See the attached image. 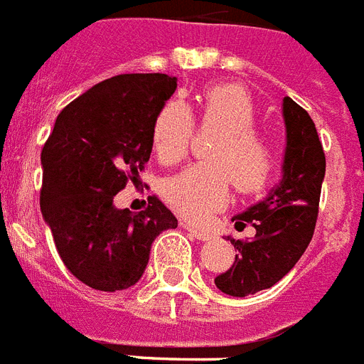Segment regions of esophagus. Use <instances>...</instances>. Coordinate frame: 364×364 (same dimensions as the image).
<instances>
[{"mask_svg":"<svg viewBox=\"0 0 364 364\" xmlns=\"http://www.w3.org/2000/svg\"><path fill=\"white\" fill-rule=\"evenodd\" d=\"M180 225L186 229V231H190L193 237L197 238V240H210L212 238V232L206 231V229H200L197 228V225H193V223L190 222H180Z\"/></svg>","mask_w":364,"mask_h":364,"instance_id":"obj_1","label":"esophagus"}]
</instances>
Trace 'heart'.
Here are the masks:
<instances>
[{
  "instance_id": "heart-1",
  "label": "heart",
  "mask_w": 364,
  "mask_h": 364,
  "mask_svg": "<svg viewBox=\"0 0 364 364\" xmlns=\"http://www.w3.org/2000/svg\"><path fill=\"white\" fill-rule=\"evenodd\" d=\"M257 107L238 84H216L199 95V124L218 135L203 164L186 167L164 186V197L176 214L206 222L228 205L231 184L240 193H255L274 173L276 152L269 136L255 129ZM196 120L188 105L171 100L152 122V148L159 161L178 164L190 148Z\"/></svg>"
}]
</instances>
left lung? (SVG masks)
<instances>
[{
  "label": "left lung",
  "instance_id": "left-lung-1",
  "mask_svg": "<svg viewBox=\"0 0 364 364\" xmlns=\"http://www.w3.org/2000/svg\"><path fill=\"white\" fill-rule=\"evenodd\" d=\"M287 146L284 176L269 197L232 218L237 231L255 229L250 240L231 238L238 254L214 284L231 297L269 289L295 267L314 237L325 176V152L306 110L284 97Z\"/></svg>",
  "mask_w": 364,
  "mask_h": 364
}]
</instances>
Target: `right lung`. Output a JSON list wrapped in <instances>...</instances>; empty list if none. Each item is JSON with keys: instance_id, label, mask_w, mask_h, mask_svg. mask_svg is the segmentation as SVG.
Instances as JSON below:
<instances>
[{"instance_id": "obj_1", "label": "right lung", "mask_w": 364, "mask_h": 364, "mask_svg": "<svg viewBox=\"0 0 364 364\" xmlns=\"http://www.w3.org/2000/svg\"><path fill=\"white\" fill-rule=\"evenodd\" d=\"M174 90L176 78L164 73L107 78L67 105L43 146V218L67 270L94 289L136 284L154 238L178 225L156 197L136 214L112 205L144 171L152 122Z\"/></svg>"}]
</instances>
